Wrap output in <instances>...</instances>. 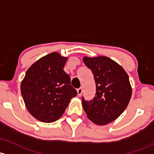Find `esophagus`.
<instances>
[{
    "mask_svg": "<svg viewBox=\"0 0 154 154\" xmlns=\"http://www.w3.org/2000/svg\"><path fill=\"white\" fill-rule=\"evenodd\" d=\"M77 95H78L79 96H80L81 95H82V88H80L77 89Z\"/></svg>",
    "mask_w": 154,
    "mask_h": 154,
    "instance_id": "obj_1",
    "label": "esophagus"
}]
</instances>
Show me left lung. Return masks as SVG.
Listing matches in <instances>:
<instances>
[{"label": "left lung", "mask_w": 154, "mask_h": 154, "mask_svg": "<svg viewBox=\"0 0 154 154\" xmlns=\"http://www.w3.org/2000/svg\"><path fill=\"white\" fill-rule=\"evenodd\" d=\"M83 60L94 74L96 94L90 101L82 96V107L88 118L96 124H107L127 107L131 96L129 76L121 66L107 57H85Z\"/></svg>", "instance_id": "obj_1"}]
</instances>
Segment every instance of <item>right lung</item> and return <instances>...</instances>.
<instances>
[{
  "instance_id": "add662e5",
  "label": "right lung",
  "mask_w": 154,
  "mask_h": 154,
  "mask_svg": "<svg viewBox=\"0 0 154 154\" xmlns=\"http://www.w3.org/2000/svg\"><path fill=\"white\" fill-rule=\"evenodd\" d=\"M67 58L52 52L27 70L21 83V94L29 112L38 121L54 122L60 118L77 91L63 71Z\"/></svg>"
}]
</instances>
